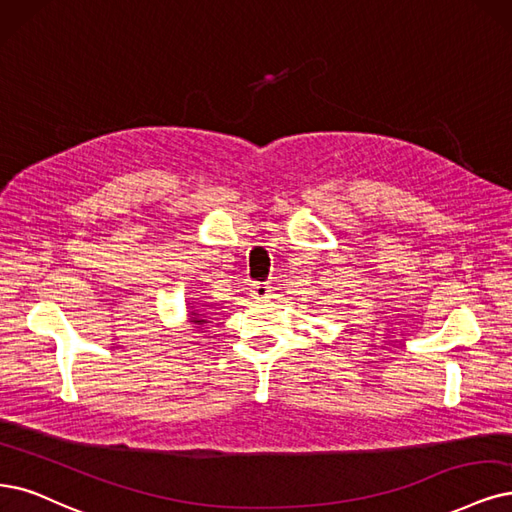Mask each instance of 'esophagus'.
Returning a JSON list of instances; mask_svg holds the SVG:
<instances>
[{
    "instance_id": "obj_1",
    "label": "esophagus",
    "mask_w": 512,
    "mask_h": 512,
    "mask_svg": "<svg viewBox=\"0 0 512 512\" xmlns=\"http://www.w3.org/2000/svg\"><path fill=\"white\" fill-rule=\"evenodd\" d=\"M270 291H272V287L268 285V282H255V285H251L253 299H268Z\"/></svg>"
}]
</instances>
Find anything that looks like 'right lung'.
Returning <instances> with one entry per match:
<instances>
[{
	"label": "right lung",
	"instance_id": "obj_1",
	"mask_svg": "<svg viewBox=\"0 0 512 512\" xmlns=\"http://www.w3.org/2000/svg\"><path fill=\"white\" fill-rule=\"evenodd\" d=\"M192 323H194V325H200V327H202V325L206 323V320H204L202 316H198V312H192Z\"/></svg>",
	"mask_w": 512,
	"mask_h": 512
}]
</instances>
